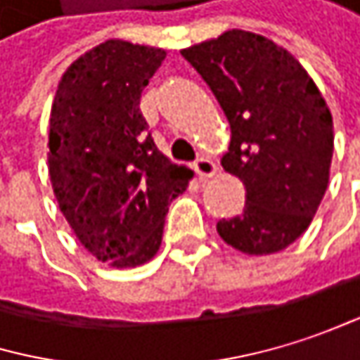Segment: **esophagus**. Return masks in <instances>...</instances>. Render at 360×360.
I'll return each mask as SVG.
<instances>
[{"instance_id":"1","label":"esophagus","mask_w":360,"mask_h":360,"mask_svg":"<svg viewBox=\"0 0 360 360\" xmlns=\"http://www.w3.org/2000/svg\"><path fill=\"white\" fill-rule=\"evenodd\" d=\"M194 170L200 179H207V176H213L217 172V164L211 158H198L194 162Z\"/></svg>"}]
</instances>
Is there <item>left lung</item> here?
<instances>
[{
    "mask_svg": "<svg viewBox=\"0 0 360 360\" xmlns=\"http://www.w3.org/2000/svg\"><path fill=\"white\" fill-rule=\"evenodd\" d=\"M181 54L230 122L221 166L247 190L243 215L221 219L219 236L247 255L287 249L329 184L333 120L321 90L293 54L251 31L232 29Z\"/></svg>",
    "mask_w": 360,
    "mask_h": 360,
    "instance_id": "obj_1",
    "label": "left lung"
}]
</instances>
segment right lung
Segmentation results:
<instances>
[{
	"mask_svg": "<svg viewBox=\"0 0 360 360\" xmlns=\"http://www.w3.org/2000/svg\"><path fill=\"white\" fill-rule=\"evenodd\" d=\"M166 52L107 39L63 73L48 139L52 190L77 240L113 268L149 262L192 170L158 151L139 109Z\"/></svg>",
	"mask_w": 360,
	"mask_h": 360,
	"instance_id": "add662e5",
	"label": "right lung"
}]
</instances>
